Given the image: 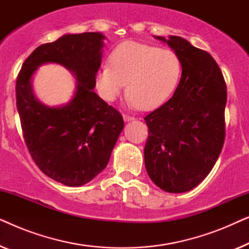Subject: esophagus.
<instances>
[{
    "label": "esophagus",
    "mask_w": 249,
    "mask_h": 249,
    "mask_svg": "<svg viewBox=\"0 0 249 249\" xmlns=\"http://www.w3.org/2000/svg\"><path fill=\"white\" fill-rule=\"evenodd\" d=\"M124 120L125 122L134 121V120H135V118H134V117H129V115H125V114H124Z\"/></svg>",
    "instance_id": "34e87169"
}]
</instances>
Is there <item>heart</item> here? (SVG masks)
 <instances>
[{"label":"heart","mask_w":249,"mask_h":249,"mask_svg":"<svg viewBox=\"0 0 249 249\" xmlns=\"http://www.w3.org/2000/svg\"><path fill=\"white\" fill-rule=\"evenodd\" d=\"M110 66L97 71L96 88L104 100L113 101L127 83L129 103L153 110L175 93L181 78L182 66L171 50L138 42H124L108 56Z\"/></svg>","instance_id":"1"}]
</instances>
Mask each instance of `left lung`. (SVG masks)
Segmentation results:
<instances>
[{
  "label": "left lung",
  "instance_id": "8db88e82",
  "mask_svg": "<svg viewBox=\"0 0 249 249\" xmlns=\"http://www.w3.org/2000/svg\"><path fill=\"white\" fill-rule=\"evenodd\" d=\"M166 43L181 61L173 96L145 117L148 138L145 166L149 178L168 193H186L211 172L224 142L227 89L215 60L179 36Z\"/></svg>",
  "mask_w": 249,
  "mask_h": 249
}]
</instances>
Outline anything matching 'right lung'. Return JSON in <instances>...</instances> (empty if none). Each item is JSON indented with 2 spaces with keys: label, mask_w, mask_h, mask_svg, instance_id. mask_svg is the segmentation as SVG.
Instances as JSON below:
<instances>
[{
  "label": "right lung",
  "mask_w": 249,
  "mask_h": 249,
  "mask_svg": "<svg viewBox=\"0 0 249 249\" xmlns=\"http://www.w3.org/2000/svg\"><path fill=\"white\" fill-rule=\"evenodd\" d=\"M104 39L102 33L66 34L43 44L17 79V108L30 155L47 177L69 187L103 171L124 129L122 115L94 91ZM46 63L60 64L76 78L74 96L60 107L43 105L33 94V74Z\"/></svg>",
  "instance_id": "1"
}]
</instances>
